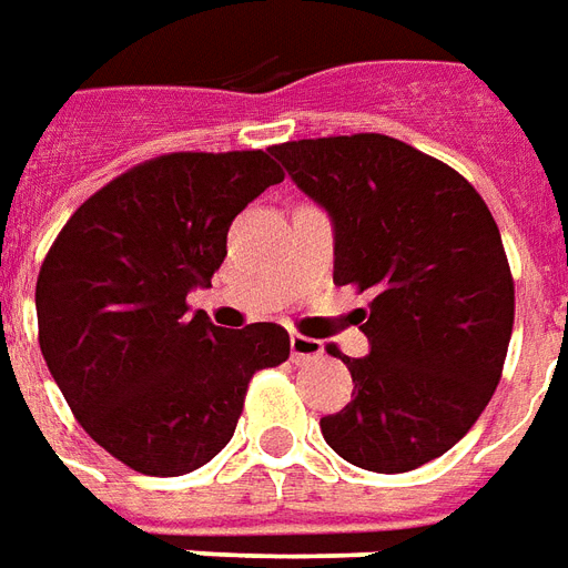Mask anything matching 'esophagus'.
I'll list each match as a JSON object with an SVG mask.
<instances>
[{"instance_id": "obj_1", "label": "esophagus", "mask_w": 568, "mask_h": 568, "mask_svg": "<svg viewBox=\"0 0 568 568\" xmlns=\"http://www.w3.org/2000/svg\"><path fill=\"white\" fill-rule=\"evenodd\" d=\"M322 341L316 337H304V334H292V362H310V358L322 356Z\"/></svg>"}]
</instances>
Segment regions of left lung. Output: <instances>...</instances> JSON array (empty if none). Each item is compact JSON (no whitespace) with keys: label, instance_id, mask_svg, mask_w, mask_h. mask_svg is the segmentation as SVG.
<instances>
[{"label":"left lung","instance_id":"8db88e82","mask_svg":"<svg viewBox=\"0 0 568 568\" xmlns=\"http://www.w3.org/2000/svg\"><path fill=\"white\" fill-rule=\"evenodd\" d=\"M334 222V283L371 292L356 310L371 356L344 358L353 402L322 417L346 463L398 475L438 459L499 386L514 280L475 185L383 133L273 145Z\"/></svg>","mask_w":568,"mask_h":568}]
</instances>
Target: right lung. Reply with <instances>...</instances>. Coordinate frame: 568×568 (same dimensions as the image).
Masks as SVG:
<instances>
[{"label":"right lung","mask_w":568,"mask_h":568,"mask_svg":"<svg viewBox=\"0 0 568 568\" xmlns=\"http://www.w3.org/2000/svg\"><path fill=\"white\" fill-rule=\"evenodd\" d=\"M267 151H173L81 203L36 280L39 346L81 428L133 471L187 475L234 438L255 371L288 358L276 322L219 328L210 285L227 227L283 182Z\"/></svg>","instance_id":"right-lung-1"}]
</instances>
